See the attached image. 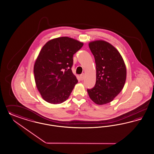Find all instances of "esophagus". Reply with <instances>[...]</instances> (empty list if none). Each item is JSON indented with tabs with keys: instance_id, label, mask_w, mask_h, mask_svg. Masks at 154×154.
Here are the masks:
<instances>
[{
	"instance_id": "esophagus-1",
	"label": "esophagus",
	"mask_w": 154,
	"mask_h": 154,
	"mask_svg": "<svg viewBox=\"0 0 154 154\" xmlns=\"http://www.w3.org/2000/svg\"><path fill=\"white\" fill-rule=\"evenodd\" d=\"M84 78H85V74L84 73L80 75V79H81V80H82V81L84 80Z\"/></svg>"
}]
</instances>
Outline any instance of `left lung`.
I'll return each mask as SVG.
<instances>
[{"label":"left lung","instance_id":"8db88e82","mask_svg":"<svg viewBox=\"0 0 154 154\" xmlns=\"http://www.w3.org/2000/svg\"><path fill=\"white\" fill-rule=\"evenodd\" d=\"M96 65V82L88 89L90 99L97 105L110 102L121 91L126 79V68L119 52L103 40L89 44Z\"/></svg>","mask_w":154,"mask_h":154}]
</instances>
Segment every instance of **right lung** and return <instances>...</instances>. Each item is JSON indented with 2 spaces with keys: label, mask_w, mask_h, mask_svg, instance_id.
<instances>
[{
  "label": "right lung",
  "mask_w": 154,
  "mask_h": 154,
  "mask_svg": "<svg viewBox=\"0 0 154 154\" xmlns=\"http://www.w3.org/2000/svg\"><path fill=\"white\" fill-rule=\"evenodd\" d=\"M84 44L68 37L54 38L40 51L33 68L37 89L47 102L66 101L78 80L72 71L73 54Z\"/></svg>",
  "instance_id": "add662e5"
}]
</instances>
